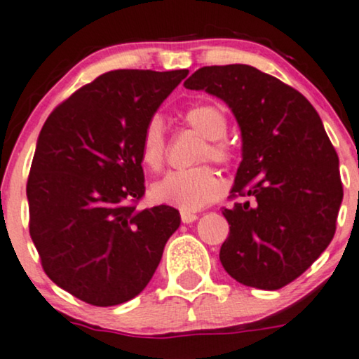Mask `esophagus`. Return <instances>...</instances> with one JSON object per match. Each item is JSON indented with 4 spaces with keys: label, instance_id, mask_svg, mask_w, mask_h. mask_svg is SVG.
<instances>
[{
    "label": "esophagus",
    "instance_id": "obj_1",
    "mask_svg": "<svg viewBox=\"0 0 359 359\" xmlns=\"http://www.w3.org/2000/svg\"><path fill=\"white\" fill-rule=\"evenodd\" d=\"M180 219H182L184 224H191L194 221H197V214L189 212V210H180Z\"/></svg>",
    "mask_w": 359,
    "mask_h": 359
}]
</instances>
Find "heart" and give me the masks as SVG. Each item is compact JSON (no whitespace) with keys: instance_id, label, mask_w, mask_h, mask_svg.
I'll return each mask as SVG.
<instances>
[{"instance_id":"heart-1","label":"heart","mask_w":359,"mask_h":359,"mask_svg":"<svg viewBox=\"0 0 359 359\" xmlns=\"http://www.w3.org/2000/svg\"><path fill=\"white\" fill-rule=\"evenodd\" d=\"M185 125L201 133L205 138L204 145L198 149L197 161H212L219 165L231 162L232 150L227 144V116L217 103H196L184 111ZM140 157L150 170L158 172L167 157L165 128L161 118L154 116L147 122L140 140ZM222 185L209 165L172 170L154 185L155 198L177 205L184 210H197L205 207L221 196Z\"/></svg>"}]
</instances>
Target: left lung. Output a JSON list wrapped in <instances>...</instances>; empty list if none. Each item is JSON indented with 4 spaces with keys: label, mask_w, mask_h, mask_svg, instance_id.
<instances>
[{
    "label": "left lung",
    "mask_w": 359,
    "mask_h": 359,
    "mask_svg": "<svg viewBox=\"0 0 359 359\" xmlns=\"http://www.w3.org/2000/svg\"><path fill=\"white\" fill-rule=\"evenodd\" d=\"M222 98L243 135V162L222 207L221 262L244 286L274 291L299 278L334 237L343 201L339 161L303 93L249 65L202 67L184 81Z\"/></svg>",
    "instance_id": "left-lung-1"
}]
</instances>
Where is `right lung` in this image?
Segmentation results:
<instances>
[{"label": "right lung", "instance_id": "right-lung-1", "mask_svg": "<svg viewBox=\"0 0 359 359\" xmlns=\"http://www.w3.org/2000/svg\"><path fill=\"white\" fill-rule=\"evenodd\" d=\"M189 70H114L51 111L29 168V236L56 286L92 306L140 294L180 226L145 196L140 140L147 122Z\"/></svg>", "mask_w": 359, "mask_h": 359}]
</instances>
